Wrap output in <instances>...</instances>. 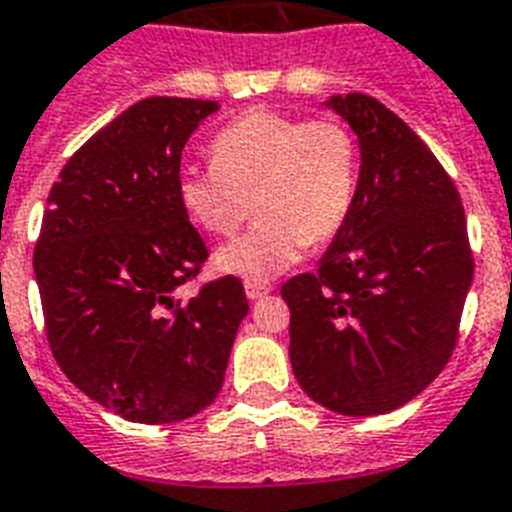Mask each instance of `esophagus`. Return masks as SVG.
I'll return each mask as SVG.
<instances>
[{
    "mask_svg": "<svg viewBox=\"0 0 512 512\" xmlns=\"http://www.w3.org/2000/svg\"><path fill=\"white\" fill-rule=\"evenodd\" d=\"M269 290H272V287L264 285V282H246V295L251 301H259V298L269 295Z\"/></svg>",
    "mask_w": 512,
    "mask_h": 512,
    "instance_id": "1",
    "label": "esophagus"
}]
</instances>
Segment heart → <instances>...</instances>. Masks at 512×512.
<instances>
[{
	"mask_svg": "<svg viewBox=\"0 0 512 512\" xmlns=\"http://www.w3.org/2000/svg\"><path fill=\"white\" fill-rule=\"evenodd\" d=\"M211 170L185 167L177 201L185 217L214 238H230L248 211L251 230L219 248L214 266L248 282H266L322 246L345 225L356 198V141L340 120H298L251 109L214 135Z\"/></svg>",
	"mask_w": 512,
	"mask_h": 512,
	"instance_id": "heart-1",
	"label": "heart"
}]
</instances>
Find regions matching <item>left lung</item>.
I'll return each mask as SVG.
<instances>
[{
  "label": "left lung",
  "mask_w": 512,
  "mask_h": 512,
  "mask_svg": "<svg viewBox=\"0 0 512 512\" xmlns=\"http://www.w3.org/2000/svg\"><path fill=\"white\" fill-rule=\"evenodd\" d=\"M324 104L358 135L361 172L319 269L280 290L290 363L329 411L379 416L426 390L453 356L474 256L453 180L398 114L366 94Z\"/></svg>",
  "instance_id": "8db88e82"
}]
</instances>
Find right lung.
<instances>
[{
  "label": "right lung",
  "mask_w": 512,
  "mask_h": 512,
  "mask_svg": "<svg viewBox=\"0 0 512 512\" xmlns=\"http://www.w3.org/2000/svg\"><path fill=\"white\" fill-rule=\"evenodd\" d=\"M217 109L138 101L70 156L46 198L33 251L46 340L80 392L138 424L214 403L248 314L232 274L177 298L209 259L177 201L180 156Z\"/></svg>",
  "instance_id": "add662e5"
}]
</instances>
